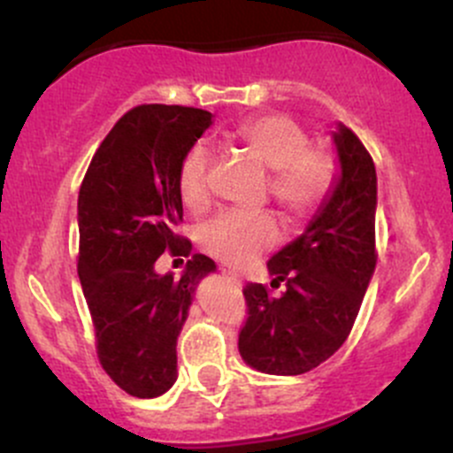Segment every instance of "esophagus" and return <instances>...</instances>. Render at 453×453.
Listing matches in <instances>:
<instances>
[{
	"label": "esophagus",
	"instance_id": "34e87169",
	"mask_svg": "<svg viewBox=\"0 0 453 453\" xmlns=\"http://www.w3.org/2000/svg\"><path fill=\"white\" fill-rule=\"evenodd\" d=\"M223 276H226L227 278V280H232V282H234V285H243V280H241V276H239V273H236V272H226V269H223Z\"/></svg>",
	"mask_w": 453,
	"mask_h": 453
}]
</instances>
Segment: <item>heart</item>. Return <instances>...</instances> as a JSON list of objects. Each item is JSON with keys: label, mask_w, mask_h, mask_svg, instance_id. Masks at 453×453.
<instances>
[{"label": "heart", "mask_w": 453, "mask_h": 453, "mask_svg": "<svg viewBox=\"0 0 453 453\" xmlns=\"http://www.w3.org/2000/svg\"><path fill=\"white\" fill-rule=\"evenodd\" d=\"M232 138L272 173L269 193L289 217H303L319 203L331 186V162L311 149L307 131L287 116H258L232 131ZM212 155L203 142L181 157L177 188L184 205L201 212L210 203ZM280 241L276 221L267 214L227 212L199 230V245L230 267H243Z\"/></svg>", "instance_id": "obj_1"}]
</instances>
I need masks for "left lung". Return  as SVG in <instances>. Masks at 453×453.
Here are the masks:
<instances>
[{
  "label": "left lung",
  "instance_id": "8db88e82",
  "mask_svg": "<svg viewBox=\"0 0 453 453\" xmlns=\"http://www.w3.org/2000/svg\"><path fill=\"white\" fill-rule=\"evenodd\" d=\"M340 175L307 230L269 258L272 296L258 282L245 285L248 322L239 353L267 374H303L326 362L346 342L370 278L374 254L377 173L366 146L344 125L333 131Z\"/></svg>",
  "mask_w": 453,
  "mask_h": 453
}]
</instances>
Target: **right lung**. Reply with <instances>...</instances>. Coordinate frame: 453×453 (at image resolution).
Masks as SVG:
<instances>
[{
	"instance_id": "obj_1",
	"label": "right lung",
	"mask_w": 453,
	"mask_h": 453,
	"mask_svg": "<svg viewBox=\"0 0 453 453\" xmlns=\"http://www.w3.org/2000/svg\"><path fill=\"white\" fill-rule=\"evenodd\" d=\"M212 113L140 104L91 157L79 193V278L100 366L127 395L153 399L177 379V337L199 282L217 269L193 254L181 278L157 273L164 252L188 256L177 173Z\"/></svg>"
}]
</instances>
